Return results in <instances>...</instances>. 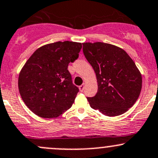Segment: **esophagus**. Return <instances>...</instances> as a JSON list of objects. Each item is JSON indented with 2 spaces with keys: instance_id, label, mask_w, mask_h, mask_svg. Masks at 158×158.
<instances>
[{
  "instance_id": "obj_1",
  "label": "esophagus",
  "mask_w": 158,
  "mask_h": 158,
  "mask_svg": "<svg viewBox=\"0 0 158 158\" xmlns=\"http://www.w3.org/2000/svg\"><path fill=\"white\" fill-rule=\"evenodd\" d=\"M84 89H85V84L81 85L79 86V90H80L81 92H82V91H84Z\"/></svg>"
}]
</instances>
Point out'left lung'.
<instances>
[{
  "instance_id": "8db88e82",
  "label": "left lung",
  "mask_w": 158,
  "mask_h": 158,
  "mask_svg": "<svg viewBox=\"0 0 158 158\" xmlns=\"http://www.w3.org/2000/svg\"><path fill=\"white\" fill-rule=\"evenodd\" d=\"M83 53L98 79L96 95L87 98L94 110L107 116L127 112L136 103L142 89V76L122 48L104 43H85Z\"/></svg>"
}]
</instances>
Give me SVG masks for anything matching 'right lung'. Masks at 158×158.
Wrapping results in <instances>:
<instances>
[{"instance_id":"right-lung-1","label":"right lung","mask_w":158,"mask_h":158,"mask_svg":"<svg viewBox=\"0 0 158 158\" xmlns=\"http://www.w3.org/2000/svg\"><path fill=\"white\" fill-rule=\"evenodd\" d=\"M82 43L64 41L39 48L30 57L19 76L22 100L36 115L56 118L70 109L79 92L68 64L79 58Z\"/></svg>"}]
</instances>
